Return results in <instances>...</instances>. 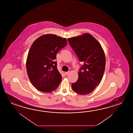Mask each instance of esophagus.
<instances>
[{"label":"esophagus","instance_id":"1","mask_svg":"<svg viewBox=\"0 0 133 133\" xmlns=\"http://www.w3.org/2000/svg\"><path fill=\"white\" fill-rule=\"evenodd\" d=\"M69 71H67V72H65V75L66 76H67V75H68V74L69 73Z\"/></svg>","mask_w":133,"mask_h":133}]
</instances>
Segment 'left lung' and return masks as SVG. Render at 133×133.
I'll use <instances>...</instances> for the list:
<instances>
[{"label":"left lung","instance_id":"1","mask_svg":"<svg viewBox=\"0 0 133 133\" xmlns=\"http://www.w3.org/2000/svg\"><path fill=\"white\" fill-rule=\"evenodd\" d=\"M68 40L79 61L84 63L79 70L78 79L71 84L72 89L80 95L90 94L103 78L106 66L105 52L100 43L89 33Z\"/></svg>","mask_w":133,"mask_h":133}]
</instances>
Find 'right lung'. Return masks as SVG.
<instances>
[{"mask_svg":"<svg viewBox=\"0 0 133 133\" xmlns=\"http://www.w3.org/2000/svg\"><path fill=\"white\" fill-rule=\"evenodd\" d=\"M67 44L66 38L53 34L42 35L34 42L27 55L26 68L30 81L41 92H52L62 81L56 54Z\"/></svg>","mask_w":133,"mask_h":133,"instance_id":"1","label":"right lung"}]
</instances>
